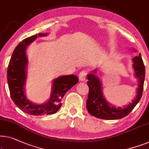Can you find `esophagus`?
I'll return each instance as SVG.
<instances>
[{
  "label": "esophagus",
  "mask_w": 149,
  "mask_h": 149,
  "mask_svg": "<svg viewBox=\"0 0 149 149\" xmlns=\"http://www.w3.org/2000/svg\"><path fill=\"white\" fill-rule=\"evenodd\" d=\"M87 71H86L85 70H82L81 72L79 73V78L80 81H85L86 77H87Z\"/></svg>",
  "instance_id": "obj_1"
}]
</instances>
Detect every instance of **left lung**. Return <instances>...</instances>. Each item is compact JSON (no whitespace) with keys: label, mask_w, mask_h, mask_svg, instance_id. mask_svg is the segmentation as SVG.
<instances>
[{"label":"left lung","mask_w":149,"mask_h":149,"mask_svg":"<svg viewBox=\"0 0 149 149\" xmlns=\"http://www.w3.org/2000/svg\"><path fill=\"white\" fill-rule=\"evenodd\" d=\"M133 60V68L134 69L136 78L139 79V86L137 88V95L132 100V103L124 107L112 106L104 97L103 94L101 83L100 79L95 76V73L87 75V85L89 87V95L87 100V109L91 115L103 120H118L126 116L134 108L141 100L143 95L144 77H145V67H144L141 54L135 56Z\"/></svg>","instance_id":"1"}]
</instances>
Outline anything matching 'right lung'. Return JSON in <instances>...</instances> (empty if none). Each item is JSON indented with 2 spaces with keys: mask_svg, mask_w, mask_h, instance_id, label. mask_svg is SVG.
<instances>
[{
  "mask_svg": "<svg viewBox=\"0 0 149 149\" xmlns=\"http://www.w3.org/2000/svg\"><path fill=\"white\" fill-rule=\"evenodd\" d=\"M47 35V33H40L24 39L14 49L8 66L7 81L10 97L19 109L30 115H49L57 112L64 95L79 82L78 77L73 74L58 77L53 81L51 96L47 102L37 105L27 100L24 87L27 65L26 48L38 37Z\"/></svg>",
  "mask_w": 149,
  "mask_h": 149,
  "instance_id": "right-lung-1",
  "label": "right lung"
}]
</instances>
